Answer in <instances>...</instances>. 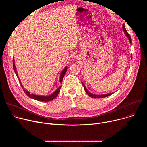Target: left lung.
<instances>
[{
	"label": "left lung",
	"instance_id": "obj_1",
	"mask_svg": "<svg viewBox=\"0 0 147 147\" xmlns=\"http://www.w3.org/2000/svg\"><path fill=\"white\" fill-rule=\"evenodd\" d=\"M123 31H124V34H125V35H126V36H127V37L128 38V39H129V41H130V44H131V37H130V35L127 33V32L126 30H125V26H124V24H123ZM82 86H84V90H85L86 92V93H87V94L90 96H91V98H105V97L108 96H109V95H111L113 94V93H109V94H103V95H95V94H93L91 93L89 91H88V90L86 88V87L85 85L84 84V83H83L82 82Z\"/></svg>",
	"mask_w": 147,
	"mask_h": 147
}]
</instances>
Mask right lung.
<instances>
[{"mask_svg": "<svg viewBox=\"0 0 147 147\" xmlns=\"http://www.w3.org/2000/svg\"><path fill=\"white\" fill-rule=\"evenodd\" d=\"M13 69L14 70V72L17 77V78H18V80L20 81V83L21 86H22V88L23 87V86H22V83H21L20 82V80L19 79V77L18 76V74H17V70H16V66H15V63H14V59H13ZM67 67L66 66L64 69L63 70L61 73V74H60V82H62V80H63V78L64 77V76L65 75L66 71H67ZM61 87V86H60L53 93H52L51 95H49L48 96H42V95H34V94H30L28 91H27L26 90H25L24 88H23V90L24 91V92L26 94V95L29 96L30 98H32V99H34L35 100H38V101H42V102H48V101H51L52 100H53V99H55L57 96V95L59 94L60 91V88Z\"/></svg>", "mask_w": 147, "mask_h": 147, "instance_id": "obj_1", "label": "right lung"}]
</instances>
